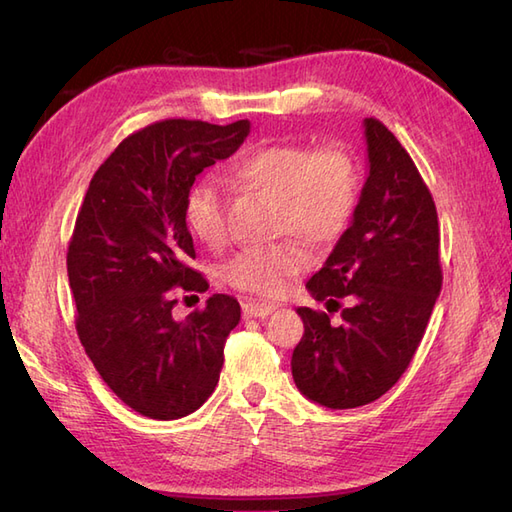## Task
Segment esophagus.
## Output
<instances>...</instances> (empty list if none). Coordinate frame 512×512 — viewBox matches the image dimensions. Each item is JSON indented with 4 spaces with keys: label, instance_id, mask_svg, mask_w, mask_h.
<instances>
[{
    "label": "esophagus",
    "instance_id": "esophagus-1",
    "mask_svg": "<svg viewBox=\"0 0 512 512\" xmlns=\"http://www.w3.org/2000/svg\"><path fill=\"white\" fill-rule=\"evenodd\" d=\"M276 310V304H267V302H258V299H245L243 302V315L245 317H258L263 319L271 315Z\"/></svg>",
    "mask_w": 512,
    "mask_h": 512
}]
</instances>
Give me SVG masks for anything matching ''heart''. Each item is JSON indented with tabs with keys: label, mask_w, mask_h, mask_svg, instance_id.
<instances>
[{
	"label": "heart",
	"mask_w": 512,
	"mask_h": 512,
	"mask_svg": "<svg viewBox=\"0 0 512 512\" xmlns=\"http://www.w3.org/2000/svg\"><path fill=\"white\" fill-rule=\"evenodd\" d=\"M228 182L241 191L276 199V232L295 234L308 245L334 243L350 226L358 204V171L343 147L310 152L304 145H265L236 158ZM228 204L213 180L197 182L186 197V223L199 241H226ZM308 265L304 247L293 239L249 247L223 269L234 289L276 297L286 280Z\"/></svg>",
	"instance_id": "obj_1"
}]
</instances>
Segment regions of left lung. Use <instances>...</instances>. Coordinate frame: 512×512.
<instances>
[{"label":"left lung","instance_id":"obj_1","mask_svg":"<svg viewBox=\"0 0 512 512\" xmlns=\"http://www.w3.org/2000/svg\"><path fill=\"white\" fill-rule=\"evenodd\" d=\"M365 139L369 173L350 228L306 282L328 312L342 308V323L297 308L304 336L291 358L297 389L339 410L376 402L402 378L443 282L436 206L413 158L373 117Z\"/></svg>","mask_w":512,"mask_h":512}]
</instances>
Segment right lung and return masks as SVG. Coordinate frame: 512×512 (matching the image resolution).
I'll use <instances>...</instances> for the list:
<instances>
[{"mask_svg": "<svg viewBox=\"0 0 512 512\" xmlns=\"http://www.w3.org/2000/svg\"><path fill=\"white\" fill-rule=\"evenodd\" d=\"M247 134V119L156 121L119 143L84 195L67 252L76 330L110 391L149 419H180L208 400L241 319L239 302L223 293L184 321L171 310L176 286L208 289L189 265L195 176L230 158Z\"/></svg>", "mask_w": 512, "mask_h": 512, "instance_id": "right-lung-1", "label": "right lung"}]
</instances>
